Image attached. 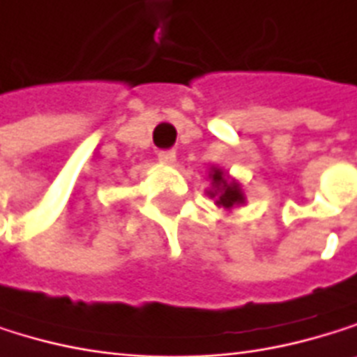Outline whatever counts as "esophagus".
Here are the masks:
<instances>
[{
    "instance_id": "esophagus-1",
    "label": "esophagus",
    "mask_w": 357,
    "mask_h": 357,
    "mask_svg": "<svg viewBox=\"0 0 357 357\" xmlns=\"http://www.w3.org/2000/svg\"><path fill=\"white\" fill-rule=\"evenodd\" d=\"M175 152L173 150H160L158 152V160L162 162V165H175Z\"/></svg>"
}]
</instances>
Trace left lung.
I'll use <instances>...</instances> for the list:
<instances>
[{
  "label": "left lung",
  "instance_id": "1",
  "mask_svg": "<svg viewBox=\"0 0 357 357\" xmlns=\"http://www.w3.org/2000/svg\"><path fill=\"white\" fill-rule=\"evenodd\" d=\"M209 182L211 188L207 190L209 199H215V205L224 211H233L239 205H245V192L241 188V184L235 180V177L228 175L224 169L220 167H211L209 169Z\"/></svg>",
  "mask_w": 357,
  "mask_h": 357
}]
</instances>
